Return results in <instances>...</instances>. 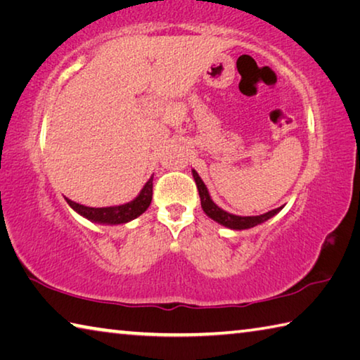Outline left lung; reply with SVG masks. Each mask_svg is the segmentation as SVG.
I'll list each match as a JSON object with an SVG mask.
<instances>
[{"label": "left lung", "instance_id": "left-lung-1", "mask_svg": "<svg viewBox=\"0 0 360 360\" xmlns=\"http://www.w3.org/2000/svg\"><path fill=\"white\" fill-rule=\"evenodd\" d=\"M192 174H193V179H195V184H197L198 188V193H200V202H202V208L205 211V214L211 217L212 221H216L217 224L224 225V227L231 229V230H246V229H252L255 225L259 224H264L266 222L268 219H271L273 216H276L279 211L283 210L281 208H276V210H271L268 212H264V214L260 216H236V214H230V212L224 211L222 208H219V206L212 202L211 197H210V192H208V187L205 186V182L200 178L198 173L192 169Z\"/></svg>", "mask_w": 360, "mask_h": 360}]
</instances>
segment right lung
Instances as JSON below:
<instances>
[{
  "label": "right lung",
  "instance_id": "right-lung-1",
  "mask_svg": "<svg viewBox=\"0 0 360 360\" xmlns=\"http://www.w3.org/2000/svg\"><path fill=\"white\" fill-rule=\"evenodd\" d=\"M152 181H154V176H150L149 181L146 182L136 198H133L131 202L119 205V206L90 208V206H84L72 202L70 198H66V203H68L71 208L77 212V214H81L82 217L89 219V221H92L95 224H106V225L127 224L133 221V219L141 216L143 212L149 208V205L152 202Z\"/></svg>",
  "mask_w": 360,
  "mask_h": 360
}]
</instances>
